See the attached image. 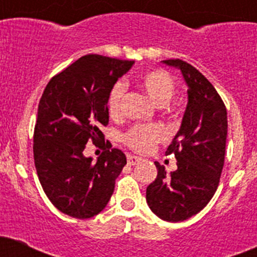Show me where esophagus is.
I'll list each match as a JSON object with an SVG mask.
<instances>
[{"instance_id":"esophagus-1","label":"esophagus","mask_w":257,"mask_h":257,"mask_svg":"<svg viewBox=\"0 0 257 257\" xmlns=\"http://www.w3.org/2000/svg\"><path fill=\"white\" fill-rule=\"evenodd\" d=\"M140 161H143V159L139 158V156H135V155L127 156V163L130 164V165H136V164H139Z\"/></svg>"}]
</instances>
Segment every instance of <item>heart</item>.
<instances>
[{
  "label": "heart",
  "mask_w": 257,
  "mask_h": 257,
  "mask_svg": "<svg viewBox=\"0 0 257 257\" xmlns=\"http://www.w3.org/2000/svg\"><path fill=\"white\" fill-rule=\"evenodd\" d=\"M141 89L158 106H164L175 92V82L169 73L161 69H153L143 73L138 78ZM126 84L114 83L107 99V109L111 117H118L121 113ZM165 139V131L159 124H136L123 135V143L138 153H149L155 145Z\"/></svg>",
  "instance_id": "obj_1"
}]
</instances>
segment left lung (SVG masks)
<instances>
[{
	"instance_id": "left-lung-1",
	"label": "left lung",
	"mask_w": 257,
	"mask_h": 257,
	"mask_svg": "<svg viewBox=\"0 0 257 257\" xmlns=\"http://www.w3.org/2000/svg\"><path fill=\"white\" fill-rule=\"evenodd\" d=\"M163 64L180 70L188 103L167 150L177 158L178 169L168 174L155 161L158 175L146 188V202L159 218L180 222L202 211L216 193L224 164L227 111L211 82L193 65L180 59Z\"/></svg>"
}]
</instances>
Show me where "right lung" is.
Returning a JSON list of instances; mask_svg holds the SVG:
<instances>
[{"label":"right lung","instance_id":"obj_1","mask_svg":"<svg viewBox=\"0 0 257 257\" xmlns=\"http://www.w3.org/2000/svg\"><path fill=\"white\" fill-rule=\"evenodd\" d=\"M131 60L89 54L50 79L39 102L34 160L46 197L60 212L79 219L103 211L126 165L118 149L93 163L84 156L88 141L103 140L107 99L114 83L133 68ZM104 144V141H103Z\"/></svg>","mask_w":257,"mask_h":257}]
</instances>
